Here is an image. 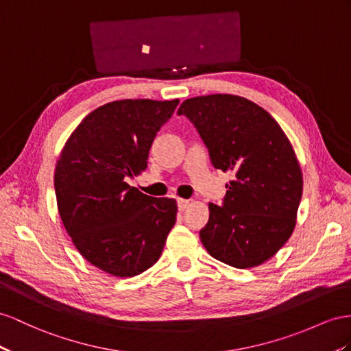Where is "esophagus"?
Instances as JSON below:
<instances>
[{
    "instance_id": "34e87169",
    "label": "esophagus",
    "mask_w": 351,
    "mask_h": 351,
    "mask_svg": "<svg viewBox=\"0 0 351 351\" xmlns=\"http://www.w3.org/2000/svg\"><path fill=\"white\" fill-rule=\"evenodd\" d=\"M178 209L179 210H184L188 204H190V200H185V199H178Z\"/></svg>"
}]
</instances>
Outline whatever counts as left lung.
<instances>
[{"mask_svg": "<svg viewBox=\"0 0 351 351\" xmlns=\"http://www.w3.org/2000/svg\"><path fill=\"white\" fill-rule=\"evenodd\" d=\"M178 114L194 124L213 167L234 173L222 204L209 203L203 246L236 268L265 263L291 237L302 197L289 139L264 108L234 95L186 99Z\"/></svg>", "mask_w": 351, "mask_h": 351, "instance_id": "obj_1", "label": "left lung"}]
</instances>
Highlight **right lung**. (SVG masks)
Here are the masks:
<instances>
[{"label": "right lung", "instance_id": "1", "mask_svg": "<svg viewBox=\"0 0 351 351\" xmlns=\"http://www.w3.org/2000/svg\"><path fill=\"white\" fill-rule=\"evenodd\" d=\"M179 99H124L99 106L78 124L55 170L59 215L90 264L115 277L154 265L176 222L175 199H156L128 179L148 166L149 148Z\"/></svg>", "mask_w": 351, "mask_h": 351}]
</instances>
